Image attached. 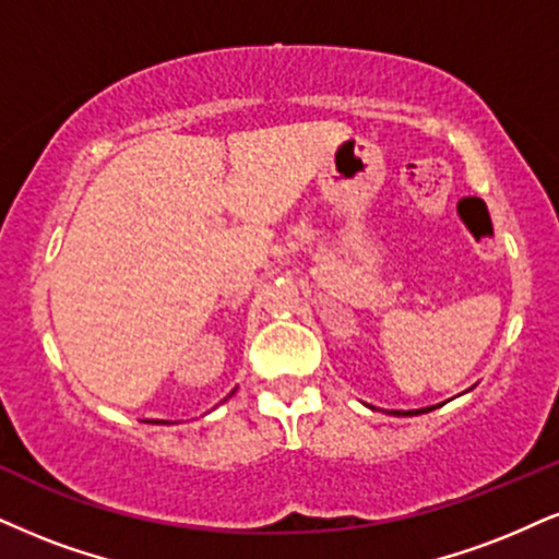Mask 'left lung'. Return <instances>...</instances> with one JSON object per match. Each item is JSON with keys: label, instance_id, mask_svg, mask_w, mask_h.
I'll use <instances>...</instances> for the list:
<instances>
[{"label": "left lung", "instance_id": "1", "mask_svg": "<svg viewBox=\"0 0 559 559\" xmlns=\"http://www.w3.org/2000/svg\"><path fill=\"white\" fill-rule=\"evenodd\" d=\"M432 409V406H430ZM430 409H415V412H391V415H396V417H412V415H419V412H430Z\"/></svg>", "mask_w": 559, "mask_h": 559}]
</instances>
